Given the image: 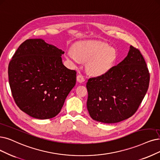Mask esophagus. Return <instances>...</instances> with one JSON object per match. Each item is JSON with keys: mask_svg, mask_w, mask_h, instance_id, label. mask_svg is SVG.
<instances>
[{"mask_svg": "<svg viewBox=\"0 0 160 160\" xmlns=\"http://www.w3.org/2000/svg\"><path fill=\"white\" fill-rule=\"evenodd\" d=\"M85 78L84 77L81 75H78V76H77V81H78L79 82H82L85 81Z\"/></svg>", "mask_w": 160, "mask_h": 160, "instance_id": "esophagus-1", "label": "esophagus"}]
</instances>
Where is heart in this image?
Wrapping results in <instances>:
<instances>
[{"mask_svg": "<svg viewBox=\"0 0 160 160\" xmlns=\"http://www.w3.org/2000/svg\"><path fill=\"white\" fill-rule=\"evenodd\" d=\"M66 55L74 63H79L81 60L87 62V70L94 75H101L108 72L117 58L114 48L105 42L97 41L78 42L73 50H67Z\"/></svg>", "mask_w": 160, "mask_h": 160, "instance_id": "obj_1", "label": "heart"}]
</instances>
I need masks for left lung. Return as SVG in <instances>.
I'll use <instances>...</instances> for the list:
<instances>
[{
    "instance_id": "left-lung-1",
    "label": "left lung",
    "mask_w": 160,
    "mask_h": 160,
    "mask_svg": "<svg viewBox=\"0 0 160 160\" xmlns=\"http://www.w3.org/2000/svg\"><path fill=\"white\" fill-rule=\"evenodd\" d=\"M150 73L140 50L132 46L126 58L106 73L87 82V110L92 119L104 123L131 117L148 91Z\"/></svg>"
}]
</instances>
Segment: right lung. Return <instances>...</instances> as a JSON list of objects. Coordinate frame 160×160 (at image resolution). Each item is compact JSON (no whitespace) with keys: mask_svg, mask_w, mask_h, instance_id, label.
<instances>
[{"mask_svg":"<svg viewBox=\"0 0 160 160\" xmlns=\"http://www.w3.org/2000/svg\"><path fill=\"white\" fill-rule=\"evenodd\" d=\"M64 52L41 39L20 44L8 65L12 97L20 109L32 118L47 119L61 111L76 83V72L63 64Z\"/></svg>","mask_w":160,"mask_h":160,"instance_id":"right-lung-1","label":"right lung"}]
</instances>
